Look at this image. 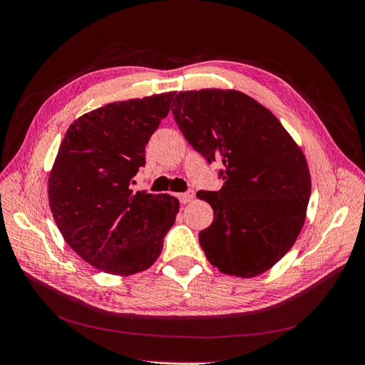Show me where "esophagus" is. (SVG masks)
Wrapping results in <instances>:
<instances>
[{"label":"esophagus","mask_w":365,"mask_h":365,"mask_svg":"<svg viewBox=\"0 0 365 365\" xmlns=\"http://www.w3.org/2000/svg\"><path fill=\"white\" fill-rule=\"evenodd\" d=\"M176 196H178V200H180L181 204H187V202H190L193 197H195V192L193 190H187L184 193H178Z\"/></svg>","instance_id":"1"}]
</instances>
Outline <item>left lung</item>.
<instances>
[{
  "mask_svg": "<svg viewBox=\"0 0 365 365\" xmlns=\"http://www.w3.org/2000/svg\"><path fill=\"white\" fill-rule=\"evenodd\" d=\"M176 125L208 161L219 160V192H197L213 208L200 233L220 272L256 277L291 250L303 228L311 175L302 149L269 109L235 90L181 91Z\"/></svg>",
  "mask_w": 365,
  "mask_h": 365,
  "instance_id": "8db88e82",
  "label": "left lung"
}]
</instances>
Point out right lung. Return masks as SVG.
<instances>
[{
  "instance_id": "1",
  "label": "right lung",
  "mask_w": 365,
  "mask_h": 365,
  "mask_svg": "<svg viewBox=\"0 0 365 365\" xmlns=\"http://www.w3.org/2000/svg\"><path fill=\"white\" fill-rule=\"evenodd\" d=\"M175 93L108 103L77 118L48 176V202L65 242L97 269L130 275L152 267L180 202L130 189L145 148Z\"/></svg>"
}]
</instances>
